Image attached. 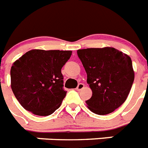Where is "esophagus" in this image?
I'll use <instances>...</instances> for the list:
<instances>
[{
	"label": "esophagus",
	"mask_w": 148,
	"mask_h": 148,
	"mask_svg": "<svg viewBox=\"0 0 148 148\" xmlns=\"http://www.w3.org/2000/svg\"><path fill=\"white\" fill-rule=\"evenodd\" d=\"M84 87H85V85H84L83 83H79L76 88V91H80V90H82Z\"/></svg>",
	"instance_id": "34e87169"
}]
</instances>
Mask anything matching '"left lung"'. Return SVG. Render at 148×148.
<instances>
[{
  "instance_id": "8db88e82",
  "label": "left lung",
  "mask_w": 148,
  "mask_h": 148,
  "mask_svg": "<svg viewBox=\"0 0 148 148\" xmlns=\"http://www.w3.org/2000/svg\"><path fill=\"white\" fill-rule=\"evenodd\" d=\"M77 54L92 91L88 108L98 115L113 112L125 102L134 82L130 57L110 47L78 50Z\"/></svg>"
}]
</instances>
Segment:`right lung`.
Segmentation results:
<instances>
[{"label":"right lung","mask_w":148,"mask_h":148,"mask_svg":"<svg viewBox=\"0 0 148 148\" xmlns=\"http://www.w3.org/2000/svg\"><path fill=\"white\" fill-rule=\"evenodd\" d=\"M71 51L31 50L11 66V88L26 110L38 116H49L60 107L66 91L61 69Z\"/></svg>","instance_id":"1"}]
</instances>
